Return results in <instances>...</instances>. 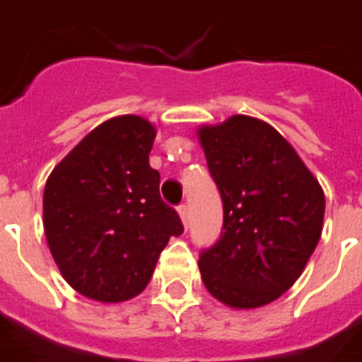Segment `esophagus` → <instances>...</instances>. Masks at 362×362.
<instances>
[{
    "instance_id": "esophagus-1",
    "label": "esophagus",
    "mask_w": 362,
    "mask_h": 362,
    "mask_svg": "<svg viewBox=\"0 0 362 362\" xmlns=\"http://www.w3.org/2000/svg\"><path fill=\"white\" fill-rule=\"evenodd\" d=\"M178 216H180L184 227H188V206H186V204L178 206Z\"/></svg>"
}]
</instances>
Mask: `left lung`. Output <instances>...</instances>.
Returning <instances> with one entry per match:
<instances>
[{"mask_svg": "<svg viewBox=\"0 0 362 362\" xmlns=\"http://www.w3.org/2000/svg\"><path fill=\"white\" fill-rule=\"evenodd\" d=\"M198 139L223 202L221 237L199 252L202 280L229 308L270 304L300 278L322 237V186L264 121L233 115L199 127Z\"/></svg>", "mask_w": 362, "mask_h": 362, "instance_id": "obj_1", "label": "left lung"}]
</instances>
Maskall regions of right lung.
I'll return each mask as SVG.
<instances>
[{
    "mask_svg": "<svg viewBox=\"0 0 362 362\" xmlns=\"http://www.w3.org/2000/svg\"><path fill=\"white\" fill-rule=\"evenodd\" d=\"M155 137L139 115L103 121L47 180V243L60 274L86 298L113 304L141 294L168 239L184 231L148 164Z\"/></svg>",
    "mask_w": 362,
    "mask_h": 362,
    "instance_id": "right-lung-1",
    "label": "right lung"
}]
</instances>
